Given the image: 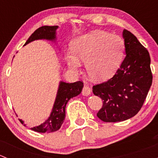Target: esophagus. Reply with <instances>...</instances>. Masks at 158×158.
<instances>
[{
    "instance_id": "obj_1",
    "label": "esophagus",
    "mask_w": 158,
    "mask_h": 158,
    "mask_svg": "<svg viewBox=\"0 0 158 158\" xmlns=\"http://www.w3.org/2000/svg\"><path fill=\"white\" fill-rule=\"evenodd\" d=\"M82 94L83 95H85V96H88L91 94V89L89 88V86H84L83 89H82Z\"/></svg>"
}]
</instances>
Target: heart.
<instances>
[{"label":"heart","mask_w":158,"mask_h":158,"mask_svg":"<svg viewBox=\"0 0 158 158\" xmlns=\"http://www.w3.org/2000/svg\"><path fill=\"white\" fill-rule=\"evenodd\" d=\"M71 52L65 54L71 69L79 71L82 63L92 79L104 81L115 73L122 61L125 44L122 38L103 30H93L76 37L71 44Z\"/></svg>","instance_id":"heart-1"}]
</instances>
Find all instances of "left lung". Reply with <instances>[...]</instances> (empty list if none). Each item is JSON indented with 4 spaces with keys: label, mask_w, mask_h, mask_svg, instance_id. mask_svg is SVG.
I'll return each mask as SVG.
<instances>
[{
    "label": "left lung",
    "mask_w": 158,
    "mask_h": 158,
    "mask_svg": "<svg viewBox=\"0 0 158 158\" xmlns=\"http://www.w3.org/2000/svg\"><path fill=\"white\" fill-rule=\"evenodd\" d=\"M122 36L125 58L120 68L109 81L92 87L94 95L103 100L97 116L105 122H123L138 114L152 84L147 49L128 30Z\"/></svg>",
    "instance_id": "8db88e82"
}]
</instances>
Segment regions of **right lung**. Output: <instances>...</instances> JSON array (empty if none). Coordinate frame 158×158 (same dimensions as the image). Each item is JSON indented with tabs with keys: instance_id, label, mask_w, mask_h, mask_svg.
<instances>
[{
	"instance_id": "right-lung-1",
	"label": "right lung",
	"mask_w": 158,
	"mask_h": 158,
	"mask_svg": "<svg viewBox=\"0 0 158 158\" xmlns=\"http://www.w3.org/2000/svg\"><path fill=\"white\" fill-rule=\"evenodd\" d=\"M58 26H44L35 30L29 39L25 43L24 46L34 40H46L56 42V30ZM83 83L81 81L67 83L60 81L57 90L56 96L52 106V111L49 118L41 125L32 127L31 130L40 133H49L59 130L63 125L66 116V106L70 98L79 95L82 92ZM21 124L27 126L24 122L19 119Z\"/></svg>"
}]
</instances>
